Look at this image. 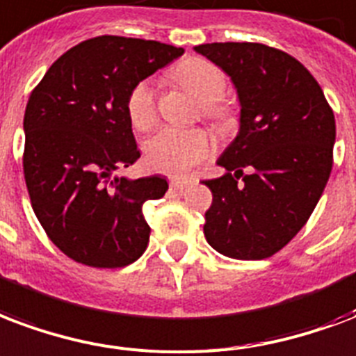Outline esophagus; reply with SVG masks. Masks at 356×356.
Returning a JSON list of instances; mask_svg holds the SVG:
<instances>
[{
  "label": "esophagus",
  "mask_w": 356,
  "mask_h": 356,
  "mask_svg": "<svg viewBox=\"0 0 356 356\" xmlns=\"http://www.w3.org/2000/svg\"><path fill=\"white\" fill-rule=\"evenodd\" d=\"M190 183H192L190 179H183V177H172V179H170V186H172L173 190L186 188Z\"/></svg>",
  "instance_id": "1"
}]
</instances>
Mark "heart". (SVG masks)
I'll return each mask as SVG.
<instances>
[{
    "mask_svg": "<svg viewBox=\"0 0 356 356\" xmlns=\"http://www.w3.org/2000/svg\"><path fill=\"white\" fill-rule=\"evenodd\" d=\"M175 80L203 102V115L216 124L229 123V112L218 100L224 97L227 80L220 67L203 58H188L173 70ZM127 113L136 129L147 130L156 121V93L153 83L142 80L130 89L127 97ZM145 162L154 172L184 173L197 162L207 159L213 143L203 130L162 129L151 136L145 145Z\"/></svg>",
    "mask_w": 356,
    "mask_h": 356,
    "instance_id": "heart-1",
    "label": "heart"
}]
</instances>
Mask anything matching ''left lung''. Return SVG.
I'll use <instances>...</instances> for the list:
<instances>
[{
  "instance_id": "obj_1",
  "label": "left lung",
  "mask_w": 356,
  "mask_h": 356,
  "mask_svg": "<svg viewBox=\"0 0 356 356\" xmlns=\"http://www.w3.org/2000/svg\"><path fill=\"white\" fill-rule=\"evenodd\" d=\"M194 50L232 78L241 102L238 134L218 159L226 173L203 181L213 192L205 238L233 259L275 256L308 222L330 177L332 108L316 78L286 51L259 42Z\"/></svg>"
}]
</instances>
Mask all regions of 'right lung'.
Instances as JSON below:
<instances>
[{
    "instance_id": "obj_1",
    "label": "right lung",
    "mask_w": 356,
    "mask_h": 356,
    "mask_svg": "<svg viewBox=\"0 0 356 356\" xmlns=\"http://www.w3.org/2000/svg\"><path fill=\"white\" fill-rule=\"evenodd\" d=\"M159 40L102 35L51 65L24 115V177L37 218L65 256L118 268L142 256L151 227L142 207L166 194L164 177H113L140 159L127 113L138 81L183 56Z\"/></svg>"
}]
</instances>
